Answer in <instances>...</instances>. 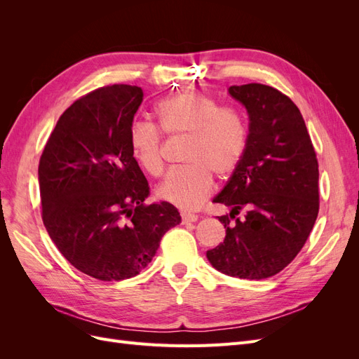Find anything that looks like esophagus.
Instances as JSON below:
<instances>
[{
	"label": "esophagus",
	"mask_w": 359,
	"mask_h": 359,
	"mask_svg": "<svg viewBox=\"0 0 359 359\" xmlns=\"http://www.w3.org/2000/svg\"><path fill=\"white\" fill-rule=\"evenodd\" d=\"M198 220H199L198 215L187 214V212L182 214V223H194V222H198Z\"/></svg>",
	"instance_id": "esophagus-1"
}]
</instances>
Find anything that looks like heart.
I'll return each instance as SVG.
<instances>
[{
	"mask_svg": "<svg viewBox=\"0 0 359 359\" xmlns=\"http://www.w3.org/2000/svg\"><path fill=\"white\" fill-rule=\"evenodd\" d=\"M160 127L168 135L187 137L186 168L169 172L157 187V196L182 211H194L211 196L212 173L229 178L247 148V124L232 104H219L212 95L190 90L163 99L156 106ZM161 130L148 121H135L128 144L137 165L153 177L165 170Z\"/></svg>",
	"mask_w": 359,
	"mask_h": 359,
	"instance_id": "obj_1",
	"label": "heart"
}]
</instances>
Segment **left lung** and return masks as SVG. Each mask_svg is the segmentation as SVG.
Segmentation results:
<instances>
[{
  "label": "left lung",
  "mask_w": 359,
  "mask_h": 359,
  "mask_svg": "<svg viewBox=\"0 0 359 359\" xmlns=\"http://www.w3.org/2000/svg\"><path fill=\"white\" fill-rule=\"evenodd\" d=\"M229 94L248 114L247 148L212 199L231 212L219 217L224 241L206 257L223 274L268 278L295 259L318 219L319 165L304 118L287 95L262 83L233 85Z\"/></svg>",
  "instance_id": "left-lung-1"
}]
</instances>
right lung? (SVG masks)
Segmentation results:
<instances>
[{
    "label": "right lung",
    "mask_w": 359,
    "mask_h": 359,
    "mask_svg": "<svg viewBox=\"0 0 359 359\" xmlns=\"http://www.w3.org/2000/svg\"><path fill=\"white\" fill-rule=\"evenodd\" d=\"M144 100L139 86L94 90L60 116L39 163L41 219L61 255L102 281L137 276L170 227L168 202L147 205L148 181L128 144Z\"/></svg>",
    "instance_id": "obj_1"
}]
</instances>
